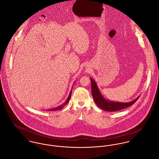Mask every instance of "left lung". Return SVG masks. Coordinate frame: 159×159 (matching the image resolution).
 Listing matches in <instances>:
<instances>
[{"label": "left lung", "mask_w": 159, "mask_h": 159, "mask_svg": "<svg viewBox=\"0 0 159 159\" xmlns=\"http://www.w3.org/2000/svg\"><path fill=\"white\" fill-rule=\"evenodd\" d=\"M91 82V92L93 98L95 103L98 107L106 111H117L119 110H123L133 105L135 102L138 100L139 97L134 100L133 101L128 103H121V102H111L106 100L100 94L99 89H98V86L93 79H90Z\"/></svg>", "instance_id": "obj_1"}]
</instances>
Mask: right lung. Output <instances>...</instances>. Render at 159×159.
<instances>
[{"label": "right lung", "instance_id": "add662e5", "mask_svg": "<svg viewBox=\"0 0 159 159\" xmlns=\"http://www.w3.org/2000/svg\"><path fill=\"white\" fill-rule=\"evenodd\" d=\"M71 92H72V91H71V92H70V95H69V96H68V98H67V100L62 104L61 105V106H59V107H56V108H52V109H50L49 111H56V110H60L62 109L68 103V102L70 101V98H71Z\"/></svg>", "mask_w": 159, "mask_h": 159}]
</instances>
